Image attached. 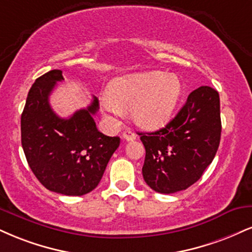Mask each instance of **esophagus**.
<instances>
[{
  "label": "esophagus",
  "mask_w": 252,
  "mask_h": 252,
  "mask_svg": "<svg viewBox=\"0 0 252 252\" xmlns=\"http://www.w3.org/2000/svg\"><path fill=\"white\" fill-rule=\"evenodd\" d=\"M122 137H123V139H126V141H134L137 136H136L135 132L130 131V130H126V131H124L122 134Z\"/></svg>",
  "instance_id": "34e87169"
}]
</instances>
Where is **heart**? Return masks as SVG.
Masks as SVG:
<instances>
[{
    "label": "heart",
    "mask_w": 252,
    "mask_h": 252,
    "mask_svg": "<svg viewBox=\"0 0 252 252\" xmlns=\"http://www.w3.org/2000/svg\"><path fill=\"white\" fill-rule=\"evenodd\" d=\"M181 92V82L174 75L137 72L115 78L102 107L114 116L122 115L123 109L132 108L136 123L147 129H157L169 121Z\"/></svg>",
    "instance_id": "1"
}]
</instances>
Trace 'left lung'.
Returning a JSON list of instances; mask_svg holds the SVG:
<instances>
[{
    "label": "left lung",
    "mask_w": 252,
    "mask_h": 252,
    "mask_svg": "<svg viewBox=\"0 0 252 252\" xmlns=\"http://www.w3.org/2000/svg\"><path fill=\"white\" fill-rule=\"evenodd\" d=\"M220 131L217 90L208 86L197 88L164 128L139 132L145 148L142 168L145 183L160 193L188 189L213 162Z\"/></svg>",
    "instance_id": "obj_1"
}]
</instances>
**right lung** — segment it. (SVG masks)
<instances>
[{
	"mask_svg": "<svg viewBox=\"0 0 252 252\" xmlns=\"http://www.w3.org/2000/svg\"><path fill=\"white\" fill-rule=\"evenodd\" d=\"M63 80L62 71L55 69L30 88L21 116V141L30 169L48 190L82 196L98 186L120 137L97 130L93 118L98 110L96 97L69 118L54 113L49 96Z\"/></svg>",
	"mask_w": 252,
	"mask_h": 252,
	"instance_id": "add662e5",
	"label": "right lung"
}]
</instances>
